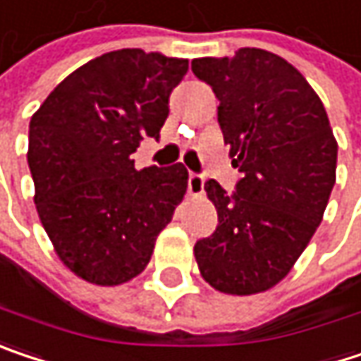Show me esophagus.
I'll list each match as a JSON object with an SVG mask.
<instances>
[{
    "label": "esophagus",
    "mask_w": 361,
    "mask_h": 361,
    "mask_svg": "<svg viewBox=\"0 0 361 361\" xmlns=\"http://www.w3.org/2000/svg\"><path fill=\"white\" fill-rule=\"evenodd\" d=\"M188 192L192 196H200L204 192V178L198 176V173H190V178H188Z\"/></svg>",
    "instance_id": "esophagus-1"
}]
</instances>
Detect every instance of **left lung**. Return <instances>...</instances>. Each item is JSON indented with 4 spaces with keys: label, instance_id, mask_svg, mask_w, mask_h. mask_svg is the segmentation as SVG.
<instances>
[{
    "label": "left lung",
    "instance_id": "1",
    "mask_svg": "<svg viewBox=\"0 0 361 361\" xmlns=\"http://www.w3.org/2000/svg\"><path fill=\"white\" fill-rule=\"evenodd\" d=\"M192 72L213 86L231 165L242 171L233 196L214 180L204 183L219 225L194 256L216 291L260 293L287 277L320 225L337 140L308 80L271 51L192 59Z\"/></svg>",
    "mask_w": 361,
    "mask_h": 361
}]
</instances>
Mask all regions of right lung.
Wrapping results in <instances>:
<instances>
[{
  "label": "right lung",
  "instance_id": "right-lung-1",
  "mask_svg": "<svg viewBox=\"0 0 361 361\" xmlns=\"http://www.w3.org/2000/svg\"><path fill=\"white\" fill-rule=\"evenodd\" d=\"M185 72L188 59L111 51L63 78L30 117L37 213L76 277L114 287L140 275L183 200L181 163L136 169L132 152L159 138Z\"/></svg>",
  "mask_w": 361,
  "mask_h": 361
}]
</instances>
